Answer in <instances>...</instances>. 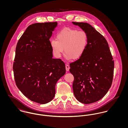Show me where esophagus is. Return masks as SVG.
<instances>
[{
	"instance_id": "obj_1",
	"label": "esophagus",
	"mask_w": 128,
	"mask_h": 128,
	"mask_svg": "<svg viewBox=\"0 0 128 128\" xmlns=\"http://www.w3.org/2000/svg\"><path fill=\"white\" fill-rule=\"evenodd\" d=\"M70 67L69 65H68V64H66V70L68 72V71L70 70Z\"/></svg>"
}]
</instances>
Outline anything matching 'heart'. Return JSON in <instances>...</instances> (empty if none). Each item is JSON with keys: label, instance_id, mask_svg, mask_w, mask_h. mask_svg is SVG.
I'll use <instances>...</instances> for the list:
<instances>
[{"label": "heart", "instance_id": "obj_1", "mask_svg": "<svg viewBox=\"0 0 128 128\" xmlns=\"http://www.w3.org/2000/svg\"><path fill=\"white\" fill-rule=\"evenodd\" d=\"M88 43V36L84 30L69 28L58 32L56 39L50 40V47L53 55L60 58L64 53L68 60H78L84 55Z\"/></svg>", "mask_w": 128, "mask_h": 128}]
</instances>
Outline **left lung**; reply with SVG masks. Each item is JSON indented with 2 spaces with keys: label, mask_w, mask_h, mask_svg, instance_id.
<instances>
[{
  "label": "left lung",
  "mask_w": 128,
  "mask_h": 128,
  "mask_svg": "<svg viewBox=\"0 0 128 128\" xmlns=\"http://www.w3.org/2000/svg\"><path fill=\"white\" fill-rule=\"evenodd\" d=\"M88 36L86 50L80 58L70 64L74 76L73 93L80 102L89 104L102 98L111 87L114 62L103 36L86 22H72Z\"/></svg>",
  "instance_id": "1"
}]
</instances>
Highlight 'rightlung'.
<instances>
[{"label":"right lung","mask_w":128,"mask_h":128,"mask_svg":"<svg viewBox=\"0 0 128 128\" xmlns=\"http://www.w3.org/2000/svg\"><path fill=\"white\" fill-rule=\"evenodd\" d=\"M57 22L28 27L17 43L13 69L16 84L28 99L40 104L51 102L58 80L66 73L64 63L53 58L49 39Z\"/></svg>","instance_id":"1"}]
</instances>
